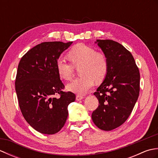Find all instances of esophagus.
<instances>
[{"label":"esophagus","mask_w":158,"mask_h":158,"mask_svg":"<svg viewBox=\"0 0 158 158\" xmlns=\"http://www.w3.org/2000/svg\"><path fill=\"white\" fill-rule=\"evenodd\" d=\"M83 98V97L82 96H81V95H77L76 96V100H77V101H79V100H81Z\"/></svg>","instance_id":"esophagus-1"}]
</instances>
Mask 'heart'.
Returning a JSON list of instances; mask_svg holds the SVG:
<instances>
[{"mask_svg":"<svg viewBox=\"0 0 158 158\" xmlns=\"http://www.w3.org/2000/svg\"><path fill=\"white\" fill-rule=\"evenodd\" d=\"M73 66L79 69V77L67 85L71 92L83 95L92 88L94 81H102L108 71V60L104 53L84 44H77L69 53ZM62 58L56 61V69L60 77L69 81L73 76V67Z\"/></svg>","mask_w":158,"mask_h":158,"instance_id":"heart-1","label":"heart"}]
</instances>
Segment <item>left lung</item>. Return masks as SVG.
<instances>
[{
    "label": "left lung",
    "mask_w": 158,
    "mask_h": 158,
    "mask_svg": "<svg viewBox=\"0 0 158 158\" xmlns=\"http://www.w3.org/2000/svg\"><path fill=\"white\" fill-rule=\"evenodd\" d=\"M108 60V71L94 95L99 105L92 119L100 130L110 131L126 122L138 100L140 73L133 56L112 40L95 41Z\"/></svg>",
    "instance_id": "obj_1"
}]
</instances>
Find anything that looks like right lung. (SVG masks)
Returning a JSON list of instances; mask_svg holds the SVG:
<instances>
[{"instance_id": "add662e5", "label": "right lung", "mask_w": 158, "mask_h": 158, "mask_svg": "<svg viewBox=\"0 0 158 158\" xmlns=\"http://www.w3.org/2000/svg\"><path fill=\"white\" fill-rule=\"evenodd\" d=\"M73 42H44L21 58L15 79L19 106L26 122L39 132L53 135L64 126L75 95L64 92L56 61ZM56 95L60 96L56 97Z\"/></svg>"}]
</instances>
